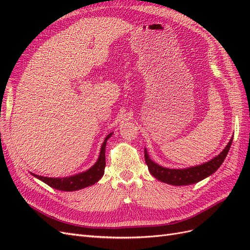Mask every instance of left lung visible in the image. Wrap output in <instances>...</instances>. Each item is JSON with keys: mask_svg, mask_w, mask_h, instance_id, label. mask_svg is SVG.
<instances>
[{"mask_svg": "<svg viewBox=\"0 0 250 250\" xmlns=\"http://www.w3.org/2000/svg\"><path fill=\"white\" fill-rule=\"evenodd\" d=\"M231 143L232 138L229 140L226 147L222 150V152H220V154H218L214 158H211L210 161L198 166H195V167L185 169H169L163 167V166L157 165L151 160L146 148L144 150V152H145V161L151 175H153L156 179L168 185L188 186L198 183V181L207 178L213 173H215L224 162L225 157L229 151Z\"/></svg>", "mask_w": 250, "mask_h": 250, "instance_id": "1", "label": "left lung"}]
</instances>
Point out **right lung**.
Instances as JSON below:
<instances>
[{
    "label": "right lung",
    "mask_w": 250,
    "mask_h": 250,
    "mask_svg": "<svg viewBox=\"0 0 250 250\" xmlns=\"http://www.w3.org/2000/svg\"><path fill=\"white\" fill-rule=\"evenodd\" d=\"M112 132L109 133L106 138L104 139V142L101 146L100 154L98 157L97 162L93 167H90L88 170L81 172L78 174H75L72 176L67 177H44L36 175V174L31 173L32 175L40 180L43 181L44 184H47L53 188H56L59 191H64V192H72V191H77L81 190V188H84L86 187L93 186L96 183L99 181V179L103 176L104 169H105V147H106L107 140L111 137Z\"/></svg>",
    "instance_id": "add662e5"
}]
</instances>
